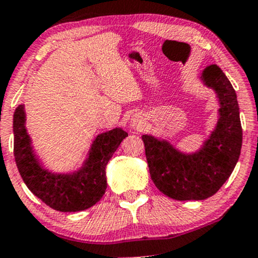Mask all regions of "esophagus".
I'll return each mask as SVG.
<instances>
[{
	"label": "esophagus",
	"mask_w": 258,
	"mask_h": 258,
	"mask_svg": "<svg viewBox=\"0 0 258 258\" xmlns=\"http://www.w3.org/2000/svg\"><path fill=\"white\" fill-rule=\"evenodd\" d=\"M142 125V119L139 115H133V116L130 119V127H133V128H138L139 126Z\"/></svg>",
	"instance_id": "esophagus-1"
}]
</instances>
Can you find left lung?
<instances>
[{"instance_id": "8db88e82", "label": "left lung", "mask_w": 258, "mask_h": 258, "mask_svg": "<svg viewBox=\"0 0 258 258\" xmlns=\"http://www.w3.org/2000/svg\"><path fill=\"white\" fill-rule=\"evenodd\" d=\"M200 79L215 91L220 109L215 128L199 149L183 153L166 139L142 136L154 184L166 197L179 201L205 200L217 193L240 156L242 130L232 84L216 64L205 68Z\"/></svg>"}]
</instances>
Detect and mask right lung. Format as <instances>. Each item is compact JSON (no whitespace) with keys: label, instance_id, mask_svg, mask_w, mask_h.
Masks as SVG:
<instances>
[{"label":"right lung","instance_id":"obj_1","mask_svg":"<svg viewBox=\"0 0 258 258\" xmlns=\"http://www.w3.org/2000/svg\"><path fill=\"white\" fill-rule=\"evenodd\" d=\"M25 123L24 104H20L13 116L14 158L29 190L60 212L84 211L98 203L106 189V165L128 133L121 127L100 133L92 142L81 167L73 172L58 173L40 161Z\"/></svg>","mask_w":258,"mask_h":258}]
</instances>
